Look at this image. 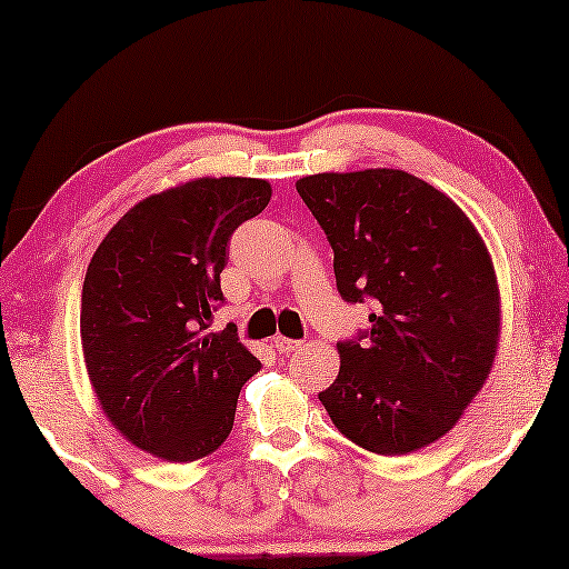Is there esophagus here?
<instances>
[{
    "instance_id": "esophagus-1",
    "label": "esophagus",
    "mask_w": 569,
    "mask_h": 569,
    "mask_svg": "<svg viewBox=\"0 0 569 569\" xmlns=\"http://www.w3.org/2000/svg\"><path fill=\"white\" fill-rule=\"evenodd\" d=\"M273 346H276L278 353H283V356H291V353H296V350H299V348L303 346V342H301V340L283 338V335H276V338H273Z\"/></svg>"
}]
</instances>
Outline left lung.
I'll list each match as a JSON object with an SVG mask.
<instances>
[{"label":"left lung","mask_w":569,"mask_h":569,"mask_svg":"<svg viewBox=\"0 0 569 569\" xmlns=\"http://www.w3.org/2000/svg\"><path fill=\"white\" fill-rule=\"evenodd\" d=\"M296 190L332 244L342 299L376 307L371 330L338 342V379L319 402L371 453L430 446L498 356L500 288L485 239L451 198L402 170L319 172Z\"/></svg>","instance_id":"obj_1"}]
</instances>
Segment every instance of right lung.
<instances>
[{"label":"right lung","mask_w":569,"mask_h":569,"mask_svg":"<svg viewBox=\"0 0 569 569\" xmlns=\"http://www.w3.org/2000/svg\"><path fill=\"white\" fill-rule=\"evenodd\" d=\"M270 196L258 178L188 180L136 203L92 254L79 315L87 373L118 433L157 459L213 453L239 389L260 371L234 325H208L223 301L229 237Z\"/></svg>","instance_id":"1"}]
</instances>
